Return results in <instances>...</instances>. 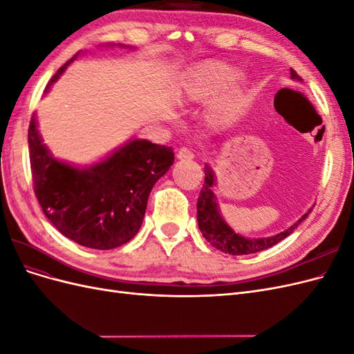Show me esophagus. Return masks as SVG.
<instances>
[{"label":"esophagus","instance_id":"1","mask_svg":"<svg viewBox=\"0 0 354 354\" xmlns=\"http://www.w3.org/2000/svg\"><path fill=\"white\" fill-rule=\"evenodd\" d=\"M194 156H195L194 152H192L189 147H180L178 152H177L178 159H192Z\"/></svg>","mask_w":354,"mask_h":354}]
</instances>
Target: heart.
Masks as SVG:
<instances>
[{"label":"heart","instance_id":"b5f03b06","mask_svg":"<svg viewBox=\"0 0 354 354\" xmlns=\"http://www.w3.org/2000/svg\"><path fill=\"white\" fill-rule=\"evenodd\" d=\"M236 77V71L221 62H207L199 66L189 80L187 93L192 97L203 99L223 88ZM248 95L242 84L233 82L221 90L209 103V116L218 124H229L242 115Z\"/></svg>","mask_w":354,"mask_h":354}]
</instances>
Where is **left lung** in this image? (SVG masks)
<instances>
[{"instance_id": "obj_1", "label": "left lung", "mask_w": 354, "mask_h": 354, "mask_svg": "<svg viewBox=\"0 0 354 354\" xmlns=\"http://www.w3.org/2000/svg\"><path fill=\"white\" fill-rule=\"evenodd\" d=\"M291 77L294 80L301 81V78L298 77V73L294 69H291ZM203 171H205V183L202 185L201 195L198 198V205H196L198 226L201 233L203 234V238H205L214 248H217L221 252L232 254V255H245V254L264 251L267 248H270V246L276 245L277 242H281L282 239H285L288 234H291L298 227V224L308 216L310 211L304 214V216L295 224H292L291 227L286 229L285 232L274 234V236L259 238V239L243 238L241 234L234 233L221 218L217 208L216 196H214V192H212L214 173L208 165H205Z\"/></svg>"}]
</instances>
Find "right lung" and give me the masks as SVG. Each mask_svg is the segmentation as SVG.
Masks as SVG:
<instances>
[{
    "label": "right lung",
    "mask_w": 354,
    "mask_h": 354,
    "mask_svg": "<svg viewBox=\"0 0 354 354\" xmlns=\"http://www.w3.org/2000/svg\"><path fill=\"white\" fill-rule=\"evenodd\" d=\"M77 56L56 72L48 87ZM28 143L34 192L46 217L66 238L93 250H113L136 236L149 194L174 164L173 147L147 140H131L90 168L63 164L42 145L35 115Z\"/></svg>",
    "instance_id": "obj_1"
}]
</instances>
